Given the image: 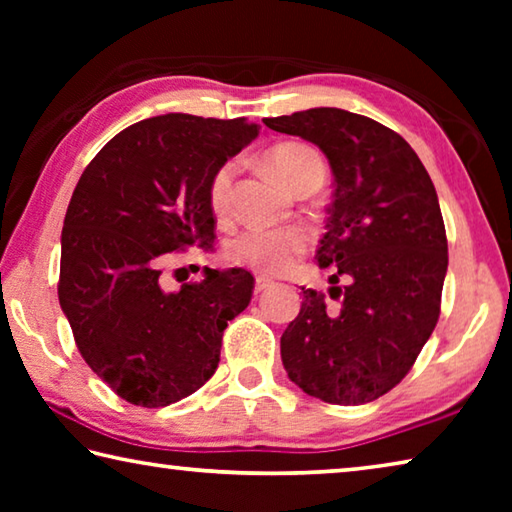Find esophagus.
<instances>
[{
    "label": "esophagus",
    "instance_id": "1",
    "mask_svg": "<svg viewBox=\"0 0 512 512\" xmlns=\"http://www.w3.org/2000/svg\"><path fill=\"white\" fill-rule=\"evenodd\" d=\"M271 287H273V280H268V277H257L255 280V293H262Z\"/></svg>",
    "mask_w": 512,
    "mask_h": 512
}]
</instances>
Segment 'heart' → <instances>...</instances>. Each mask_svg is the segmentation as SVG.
Here are the masks:
<instances>
[{
  "instance_id": "b5f03b06",
  "label": "heart",
  "mask_w": 512,
  "mask_h": 512,
  "mask_svg": "<svg viewBox=\"0 0 512 512\" xmlns=\"http://www.w3.org/2000/svg\"><path fill=\"white\" fill-rule=\"evenodd\" d=\"M268 162L289 187L296 185L307 173H325V164L318 151L298 142L275 146L268 153ZM237 171L239 164L230 160L221 164L210 180V205L219 219H225L230 214ZM307 246L309 237L300 228H264V225H255V228H248L237 239L230 241L228 257L232 262L255 268L259 273H282L296 262V257L305 253Z\"/></svg>"
}]
</instances>
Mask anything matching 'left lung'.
Segmentation results:
<instances>
[{"label": "left lung", "instance_id": "1", "mask_svg": "<svg viewBox=\"0 0 512 512\" xmlns=\"http://www.w3.org/2000/svg\"><path fill=\"white\" fill-rule=\"evenodd\" d=\"M264 124L316 144L334 173L316 262L334 268L339 307L302 289L280 339L284 370L323 402H372L406 377L438 323L447 237L436 187L409 142L370 117L311 108Z\"/></svg>", "mask_w": 512, "mask_h": 512}]
</instances>
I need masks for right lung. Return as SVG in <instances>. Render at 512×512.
Returning <instances> with one entry per match:
<instances>
[{"instance_id":"add662e5","label":"right lung","mask_w":512,"mask_h":512,"mask_svg":"<svg viewBox=\"0 0 512 512\" xmlns=\"http://www.w3.org/2000/svg\"><path fill=\"white\" fill-rule=\"evenodd\" d=\"M259 135L239 119L183 112L128 126L94 155L60 237V309L88 366L121 400L158 409L214 375L228 320L248 307L253 275L205 268L162 289L167 253L214 244L210 180Z\"/></svg>"}]
</instances>
